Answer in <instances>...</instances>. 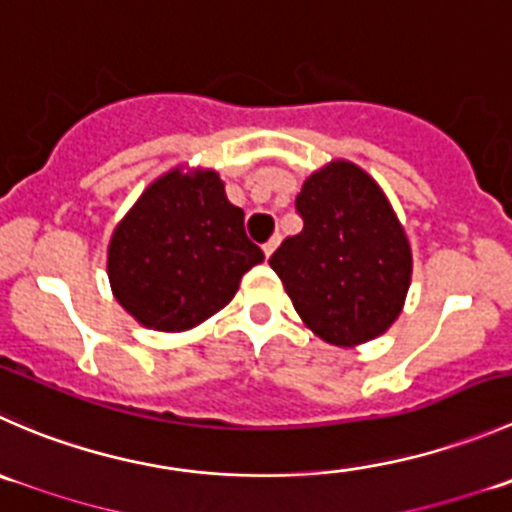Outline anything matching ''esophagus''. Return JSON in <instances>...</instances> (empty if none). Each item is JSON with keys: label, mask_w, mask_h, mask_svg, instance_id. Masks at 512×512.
Segmentation results:
<instances>
[{"label": "esophagus", "mask_w": 512, "mask_h": 512, "mask_svg": "<svg viewBox=\"0 0 512 512\" xmlns=\"http://www.w3.org/2000/svg\"><path fill=\"white\" fill-rule=\"evenodd\" d=\"M277 242H280V237H272V240H267V242H265V245H262V252H265V257H270V255H272V252H275Z\"/></svg>", "instance_id": "obj_1"}]
</instances>
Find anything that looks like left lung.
<instances>
[{
    "label": "left lung",
    "mask_w": 512,
    "mask_h": 512,
    "mask_svg": "<svg viewBox=\"0 0 512 512\" xmlns=\"http://www.w3.org/2000/svg\"><path fill=\"white\" fill-rule=\"evenodd\" d=\"M300 235L287 237L270 267L297 315L320 340L357 347L400 317L413 250L388 195L350 160L312 172L295 200Z\"/></svg>",
    "instance_id": "1"
}]
</instances>
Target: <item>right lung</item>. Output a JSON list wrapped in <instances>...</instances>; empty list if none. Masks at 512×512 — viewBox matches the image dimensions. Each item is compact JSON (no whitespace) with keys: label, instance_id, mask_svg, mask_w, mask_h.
I'll return each instance as SVG.
<instances>
[{"label":"right lung","instance_id":"add662e5","mask_svg":"<svg viewBox=\"0 0 512 512\" xmlns=\"http://www.w3.org/2000/svg\"><path fill=\"white\" fill-rule=\"evenodd\" d=\"M265 260L215 170L177 165L147 185L107 247L109 287L140 325L185 332L235 297Z\"/></svg>","mask_w":512,"mask_h":512}]
</instances>
